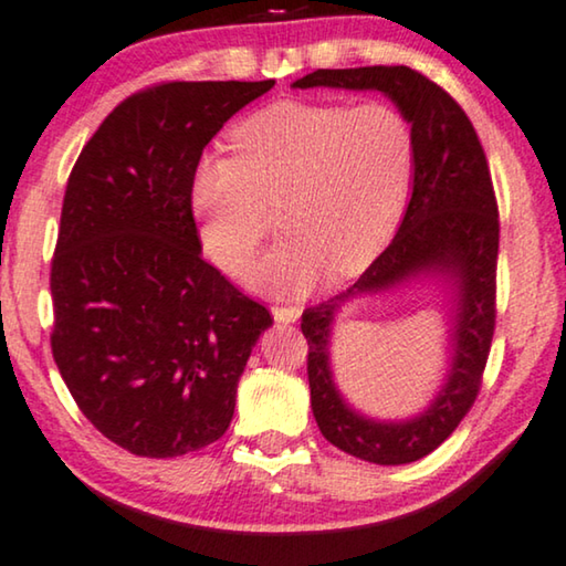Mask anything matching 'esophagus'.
<instances>
[{
    "mask_svg": "<svg viewBox=\"0 0 566 566\" xmlns=\"http://www.w3.org/2000/svg\"><path fill=\"white\" fill-rule=\"evenodd\" d=\"M272 315H274V321H280V323H294L300 317V307H294V305H274L272 307Z\"/></svg>",
    "mask_w": 566,
    "mask_h": 566,
    "instance_id": "esophagus-1",
    "label": "esophagus"
}]
</instances>
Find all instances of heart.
<instances>
[{
	"label": "heart",
	"mask_w": 566,
	"mask_h": 566,
	"mask_svg": "<svg viewBox=\"0 0 566 566\" xmlns=\"http://www.w3.org/2000/svg\"><path fill=\"white\" fill-rule=\"evenodd\" d=\"M228 140L233 156H205L192 177L202 249L222 272L245 266L276 202L286 235L249 269L253 286L300 294L385 251L416 166V133L395 105L280 99Z\"/></svg>",
	"instance_id": "obj_1"
}]
</instances>
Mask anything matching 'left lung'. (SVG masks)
Masks as SVG:
<instances>
[{"label":"left lung","mask_w":566,"mask_h":566,"mask_svg":"<svg viewBox=\"0 0 566 566\" xmlns=\"http://www.w3.org/2000/svg\"><path fill=\"white\" fill-rule=\"evenodd\" d=\"M297 90H377L400 107L416 133L412 197L392 243L348 290L307 307L310 402L317 428L333 446L371 464H410L449 439L472 410L495 333L500 218L488 156L459 102L408 66L317 69L294 82ZM439 271L458 286L454 361L434 405L402 424H377L354 413L332 385L329 325L346 298L388 289L416 273Z\"/></svg>","instance_id":"8db88e82"}]
</instances>
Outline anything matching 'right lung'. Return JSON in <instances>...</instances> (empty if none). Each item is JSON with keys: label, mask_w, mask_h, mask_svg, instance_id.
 <instances>
[{"label": "right lung", "mask_w": 566, "mask_h": 566, "mask_svg": "<svg viewBox=\"0 0 566 566\" xmlns=\"http://www.w3.org/2000/svg\"><path fill=\"white\" fill-rule=\"evenodd\" d=\"M266 82H164L123 99L71 169L51 261V348L78 410L135 457L228 431L274 317L202 259L192 177Z\"/></svg>", "instance_id": "1"}]
</instances>
